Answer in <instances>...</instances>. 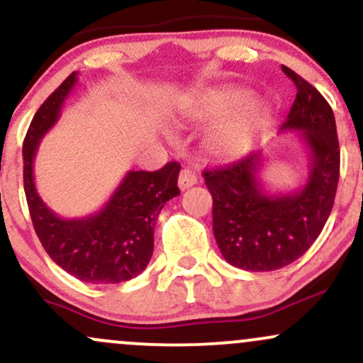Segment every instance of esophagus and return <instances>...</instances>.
Wrapping results in <instances>:
<instances>
[{"label":"esophagus","instance_id":"esophagus-1","mask_svg":"<svg viewBox=\"0 0 363 363\" xmlns=\"http://www.w3.org/2000/svg\"><path fill=\"white\" fill-rule=\"evenodd\" d=\"M196 182H198V177H196V174L193 172V170H189V169L181 170V174H179V189L181 191L189 189V187L194 186Z\"/></svg>","mask_w":363,"mask_h":363}]
</instances>
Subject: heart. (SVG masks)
Instances as JSON below:
<instances>
[{
  "label": "heart",
  "instance_id": "heart-1",
  "mask_svg": "<svg viewBox=\"0 0 363 363\" xmlns=\"http://www.w3.org/2000/svg\"><path fill=\"white\" fill-rule=\"evenodd\" d=\"M251 97L244 86L199 90L182 104L181 118L191 124H210L205 148L211 157L232 160L247 153L272 123V109L264 101Z\"/></svg>",
  "mask_w": 363,
  "mask_h": 363
}]
</instances>
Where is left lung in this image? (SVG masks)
<instances>
[{"instance_id": "left-lung-1", "label": "left lung", "mask_w": 363, "mask_h": 363, "mask_svg": "<svg viewBox=\"0 0 363 363\" xmlns=\"http://www.w3.org/2000/svg\"><path fill=\"white\" fill-rule=\"evenodd\" d=\"M297 86L280 131H297L309 150V176L290 193H268L259 172L261 152L223 169L205 170L213 198V234L225 261L245 272H273L290 264L314 244L335 205L340 143L333 109L309 82L286 66Z\"/></svg>"}]
</instances>
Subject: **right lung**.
<instances>
[{
  "label": "right lung",
  "instance_id": "obj_1",
  "mask_svg": "<svg viewBox=\"0 0 363 363\" xmlns=\"http://www.w3.org/2000/svg\"><path fill=\"white\" fill-rule=\"evenodd\" d=\"M77 83L69 74L35 112L23 140V187L40 244L66 273L85 283L106 285L138 277L153 254V230L160 210L181 194V165L169 162L155 172L129 170L109 201L85 218H61L35 189L34 160L45 133L60 119L61 107Z\"/></svg>",
  "mask_w": 363,
  "mask_h": 363
}]
</instances>
